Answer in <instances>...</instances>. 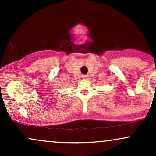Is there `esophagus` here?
<instances>
[{"label":"esophagus","mask_w":156,"mask_h":156,"mask_svg":"<svg viewBox=\"0 0 156 156\" xmlns=\"http://www.w3.org/2000/svg\"><path fill=\"white\" fill-rule=\"evenodd\" d=\"M82 78H83V79H87V78H89V76H87V75H83V76H82Z\"/></svg>","instance_id":"34e87169"}]
</instances>
